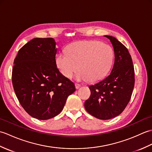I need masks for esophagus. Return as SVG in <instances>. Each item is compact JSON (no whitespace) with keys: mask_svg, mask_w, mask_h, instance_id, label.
Segmentation results:
<instances>
[{"mask_svg":"<svg viewBox=\"0 0 152 152\" xmlns=\"http://www.w3.org/2000/svg\"><path fill=\"white\" fill-rule=\"evenodd\" d=\"M80 86H81L78 84V83H76V84H75V87H76V89H79L80 88Z\"/></svg>","mask_w":152,"mask_h":152,"instance_id":"34e87169","label":"esophagus"}]
</instances>
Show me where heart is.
<instances>
[{
	"instance_id": "heart-1",
	"label": "heart",
	"mask_w": 152,
	"mask_h": 152,
	"mask_svg": "<svg viewBox=\"0 0 152 152\" xmlns=\"http://www.w3.org/2000/svg\"><path fill=\"white\" fill-rule=\"evenodd\" d=\"M114 53L107 44L97 40H81L69 44L66 52L57 54L56 61L61 73L70 78L78 69V81L96 82L103 79L111 69Z\"/></svg>"
}]
</instances>
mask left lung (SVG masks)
<instances>
[{"label":"left lung","instance_id":"1","mask_svg":"<svg viewBox=\"0 0 152 152\" xmlns=\"http://www.w3.org/2000/svg\"><path fill=\"white\" fill-rule=\"evenodd\" d=\"M104 37L114 48V65L107 76L89 86L91 96L84 104L89 114L102 120L114 118L124 110L134 86V66L128 50L115 37Z\"/></svg>","mask_w":152,"mask_h":152}]
</instances>
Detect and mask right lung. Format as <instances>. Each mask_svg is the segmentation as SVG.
Here are the masks:
<instances>
[{
  "label": "right lung",
  "instance_id": "right-lung-1",
  "mask_svg": "<svg viewBox=\"0 0 152 152\" xmlns=\"http://www.w3.org/2000/svg\"><path fill=\"white\" fill-rule=\"evenodd\" d=\"M56 42L35 38L19 50L12 69V83L22 107L40 120L57 115L76 91L74 83L57 69Z\"/></svg>",
  "mask_w": 152,
  "mask_h": 152
}]
</instances>
